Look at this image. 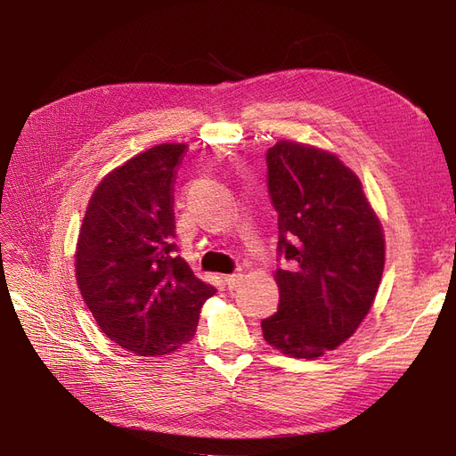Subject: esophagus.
Here are the masks:
<instances>
[{"instance_id": "obj_1", "label": "esophagus", "mask_w": 456, "mask_h": 456, "mask_svg": "<svg viewBox=\"0 0 456 456\" xmlns=\"http://www.w3.org/2000/svg\"><path fill=\"white\" fill-rule=\"evenodd\" d=\"M242 281V273H232V275H227L225 277V284H227V289L229 290H232V289H237L239 286V282Z\"/></svg>"}]
</instances>
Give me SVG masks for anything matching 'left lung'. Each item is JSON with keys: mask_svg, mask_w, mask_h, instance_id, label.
<instances>
[{"mask_svg": "<svg viewBox=\"0 0 456 456\" xmlns=\"http://www.w3.org/2000/svg\"><path fill=\"white\" fill-rule=\"evenodd\" d=\"M267 189L279 214L281 302L262 321L267 344L317 359L359 329L379 292L386 242L359 177L336 154L279 141L267 151Z\"/></svg>", "mask_w": 456, "mask_h": 456, "instance_id": "left-lung-1", "label": "left lung"}]
</instances>
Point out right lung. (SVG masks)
Listing matches in <instances>:
<instances>
[{"instance_id":"1","label":"right lung","mask_w":456,"mask_h":456,"mask_svg":"<svg viewBox=\"0 0 456 456\" xmlns=\"http://www.w3.org/2000/svg\"><path fill=\"white\" fill-rule=\"evenodd\" d=\"M185 149L156 145L102 177L76 244V281L91 315L114 344L141 357L187 344L216 294L175 256L172 192Z\"/></svg>"}]
</instances>
